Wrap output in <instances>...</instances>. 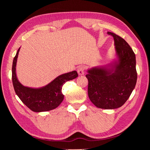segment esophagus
<instances>
[{"instance_id":"obj_1","label":"esophagus","mask_w":150,"mask_h":150,"mask_svg":"<svg viewBox=\"0 0 150 150\" xmlns=\"http://www.w3.org/2000/svg\"><path fill=\"white\" fill-rule=\"evenodd\" d=\"M84 69L85 67L83 66H81L78 68V73L79 76L84 75Z\"/></svg>"}]
</instances>
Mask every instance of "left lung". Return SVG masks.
I'll list each match as a JSON object with an SVG mask.
<instances>
[{"label":"left lung","instance_id":"8db88e82","mask_svg":"<svg viewBox=\"0 0 150 150\" xmlns=\"http://www.w3.org/2000/svg\"><path fill=\"white\" fill-rule=\"evenodd\" d=\"M114 39L116 57L106 65L87 70L88 96L95 106L105 110L122 106L136 86L137 72L135 54L126 40L108 32Z\"/></svg>","mask_w":150,"mask_h":150}]
</instances>
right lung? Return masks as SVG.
I'll list each match as a JSON object with an SVG mask.
<instances>
[{"mask_svg":"<svg viewBox=\"0 0 150 150\" xmlns=\"http://www.w3.org/2000/svg\"><path fill=\"white\" fill-rule=\"evenodd\" d=\"M21 47L13 58L12 68V83L15 92L22 102L34 112H44L54 110L60 105L64 99L62 87L67 81L78 76L76 71L67 72L52 80L47 85L40 88H30L22 85L16 74L17 57Z\"/></svg>","mask_w":150,"mask_h":150,"instance_id":"add662e5","label":"right lung"}]
</instances>
